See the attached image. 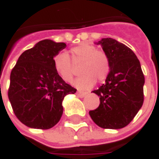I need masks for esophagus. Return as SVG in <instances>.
I'll return each mask as SVG.
<instances>
[{
  "label": "esophagus",
  "mask_w": 159,
  "mask_h": 159,
  "mask_svg": "<svg viewBox=\"0 0 159 159\" xmlns=\"http://www.w3.org/2000/svg\"><path fill=\"white\" fill-rule=\"evenodd\" d=\"M86 94L87 93H85V92H82V91H77V92H76V95L78 97H81V98L84 97Z\"/></svg>",
  "instance_id": "34e87169"
}]
</instances>
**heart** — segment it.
I'll list each match as a JSON object with an SVG mask.
<instances>
[{
	"label": "heart",
	"instance_id": "1",
	"mask_svg": "<svg viewBox=\"0 0 159 159\" xmlns=\"http://www.w3.org/2000/svg\"><path fill=\"white\" fill-rule=\"evenodd\" d=\"M70 57L66 52H59L53 58L56 72L66 83H70L74 76V64L82 63L80 72L83 74L73 83L80 89H89L96 81L102 83L111 70V63L107 52L97 49L91 43L83 42L70 49Z\"/></svg>",
	"mask_w": 159,
	"mask_h": 159
}]
</instances>
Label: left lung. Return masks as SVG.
I'll return each mask as SVG.
<instances>
[{
  "label": "left lung",
  "instance_id": "8db88e82",
  "mask_svg": "<svg viewBox=\"0 0 159 159\" xmlns=\"http://www.w3.org/2000/svg\"><path fill=\"white\" fill-rule=\"evenodd\" d=\"M97 44L109 57L111 70L106 83L93 91L100 97V106L89 115L100 128L118 129L127 126L143 105L145 76L129 47L112 38H102Z\"/></svg>",
  "mask_w": 159,
  "mask_h": 159
}]
</instances>
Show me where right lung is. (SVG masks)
Segmentation results:
<instances>
[{"instance_id": "add662e5", "label": "right lung", "mask_w": 159, "mask_h": 159, "mask_svg": "<svg viewBox=\"0 0 159 159\" xmlns=\"http://www.w3.org/2000/svg\"><path fill=\"white\" fill-rule=\"evenodd\" d=\"M64 42L42 40L19 56L10 75L8 99L18 119L33 129H48L59 123L66 95L74 89L58 75L53 58Z\"/></svg>"}]
</instances>
